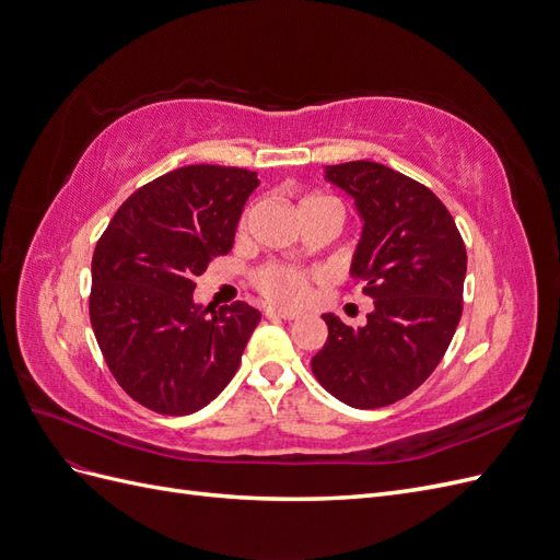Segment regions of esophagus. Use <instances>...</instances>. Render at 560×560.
Returning <instances> with one entry per match:
<instances>
[{
    "mask_svg": "<svg viewBox=\"0 0 560 560\" xmlns=\"http://www.w3.org/2000/svg\"><path fill=\"white\" fill-rule=\"evenodd\" d=\"M266 317H276V319H294L296 313H290V311H278V308H266L264 311Z\"/></svg>",
    "mask_w": 560,
    "mask_h": 560,
    "instance_id": "esophagus-1",
    "label": "esophagus"
}]
</instances>
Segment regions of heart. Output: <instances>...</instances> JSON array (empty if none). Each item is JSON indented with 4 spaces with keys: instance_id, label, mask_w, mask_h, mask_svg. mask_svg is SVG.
Here are the masks:
<instances>
[{
    "instance_id": "heart-1",
    "label": "heart",
    "mask_w": 560,
    "mask_h": 560,
    "mask_svg": "<svg viewBox=\"0 0 560 560\" xmlns=\"http://www.w3.org/2000/svg\"><path fill=\"white\" fill-rule=\"evenodd\" d=\"M313 206H329V208L341 210L336 206V200H331L327 196H308L301 200V210L313 208ZM247 222H249V212H245V217L241 219V226L245 229ZM311 280H313V276L308 273V270H303L292 264H278V261L264 264L261 268L254 270V276H252L254 290H257L268 303H273V306H280V308L301 306V303L308 299Z\"/></svg>"
}]
</instances>
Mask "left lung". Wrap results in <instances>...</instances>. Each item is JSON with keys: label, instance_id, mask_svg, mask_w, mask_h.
<instances>
[{"label": "left lung", "instance_id": "obj_1", "mask_svg": "<svg viewBox=\"0 0 560 560\" xmlns=\"http://www.w3.org/2000/svg\"><path fill=\"white\" fill-rule=\"evenodd\" d=\"M325 177L364 219L350 273L374 299V313L364 327L322 315L329 336L311 366L336 399L381 409L411 395L442 362L463 315L467 252L425 184L374 161L327 165Z\"/></svg>", "mask_w": 560, "mask_h": 560}]
</instances>
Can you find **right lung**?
Returning a JSON list of instances; mask_svg holds the SVG:
<instances>
[{"instance_id": "add662e5", "label": "right lung", "mask_w": 560, "mask_h": 560, "mask_svg": "<svg viewBox=\"0 0 560 560\" xmlns=\"http://www.w3.org/2000/svg\"><path fill=\"white\" fill-rule=\"evenodd\" d=\"M257 173L186 165L135 191L93 252L91 325L116 383L147 409L189 416L238 371L261 313L235 301L210 313L194 278L229 254Z\"/></svg>"}]
</instances>
